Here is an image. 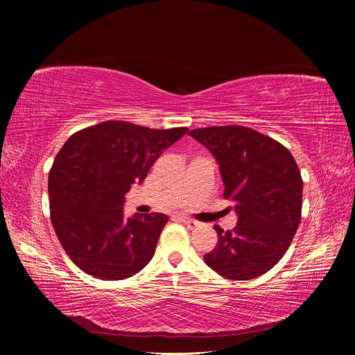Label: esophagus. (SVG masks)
I'll return each mask as SVG.
<instances>
[{
  "label": "esophagus",
  "mask_w": 355,
  "mask_h": 355,
  "mask_svg": "<svg viewBox=\"0 0 355 355\" xmlns=\"http://www.w3.org/2000/svg\"><path fill=\"white\" fill-rule=\"evenodd\" d=\"M179 219L184 222L188 228H191V230H196L197 227H200V222H197V220H194V219H191V218H187V216H179Z\"/></svg>",
  "instance_id": "esophagus-1"
}]
</instances>
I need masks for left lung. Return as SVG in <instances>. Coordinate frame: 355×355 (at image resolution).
Instances as JSON below:
<instances>
[{
    "instance_id": "left-lung-1",
    "label": "left lung",
    "mask_w": 355,
    "mask_h": 355,
    "mask_svg": "<svg viewBox=\"0 0 355 355\" xmlns=\"http://www.w3.org/2000/svg\"><path fill=\"white\" fill-rule=\"evenodd\" d=\"M218 161L225 198L234 201L237 225L214 227L218 244L204 254L213 271L230 280H252L270 271L292 243L302 211V178L282 144L244 125L188 133Z\"/></svg>"
}]
</instances>
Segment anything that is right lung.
Here are the masks:
<instances>
[{
  "label": "right lung",
  "instance_id": "right-lung-1",
  "mask_svg": "<svg viewBox=\"0 0 355 355\" xmlns=\"http://www.w3.org/2000/svg\"><path fill=\"white\" fill-rule=\"evenodd\" d=\"M188 132L103 121L72 135L49 175L50 218L63 250L85 274L123 280L149 263L168 218L124 216L125 194Z\"/></svg>",
  "mask_w": 355,
  "mask_h": 355
}]
</instances>
